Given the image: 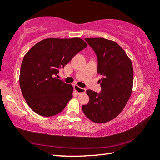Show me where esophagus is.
<instances>
[{"instance_id": "34e87169", "label": "esophagus", "mask_w": 160, "mask_h": 160, "mask_svg": "<svg viewBox=\"0 0 160 160\" xmlns=\"http://www.w3.org/2000/svg\"><path fill=\"white\" fill-rule=\"evenodd\" d=\"M73 87H74V90H75L76 92H77V94H82V93H84L85 92H86V89L85 88H82V87H78V85H73Z\"/></svg>"}]
</instances>
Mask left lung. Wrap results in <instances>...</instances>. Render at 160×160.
<instances>
[{"instance_id": "left-lung-1", "label": "left lung", "mask_w": 160, "mask_h": 160, "mask_svg": "<svg viewBox=\"0 0 160 160\" xmlns=\"http://www.w3.org/2000/svg\"><path fill=\"white\" fill-rule=\"evenodd\" d=\"M98 58L101 91L87 90L89 101L82 106L86 117L95 123H106L123 110L132 93L133 68L124 49L114 41L102 38H85Z\"/></svg>"}]
</instances>
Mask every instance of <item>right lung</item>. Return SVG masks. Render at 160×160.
I'll return each instance as SVG.
<instances>
[{"label":"right lung","mask_w":160,"mask_h":160,"mask_svg":"<svg viewBox=\"0 0 160 160\" xmlns=\"http://www.w3.org/2000/svg\"><path fill=\"white\" fill-rule=\"evenodd\" d=\"M87 46L79 38H47L27 52L21 65L19 85L34 112L52 117L65 108L73 98V87L58 79L59 70Z\"/></svg>","instance_id":"1"}]
</instances>
